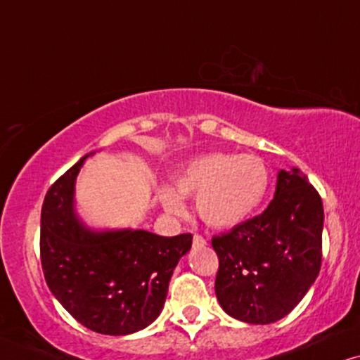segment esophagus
Instances as JSON below:
<instances>
[{"instance_id": "34e87169", "label": "esophagus", "mask_w": 360, "mask_h": 360, "mask_svg": "<svg viewBox=\"0 0 360 360\" xmlns=\"http://www.w3.org/2000/svg\"><path fill=\"white\" fill-rule=\"evenodd\" d=\"M205 243H207V240L202 236H199V233H195V236L193 237V245L194 247H204Z\"/></svg>"}]
</instances>
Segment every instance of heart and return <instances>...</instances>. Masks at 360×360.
<instances>
[{"mask_svg": "<svg viewBox=\"0 0 360 360\" xmlns=\"http://www.w3.org/2000/svg\"><path fill=\"white\" fill-rule=\"evenodd\" d=\"M174 186L176 191H161L167 212L183 215L181 198H198V212L205 224L232 227L260 205L270 186V171L255 155L214 153L189 162Z\"/></svg>", "mask_w": 360, "mask_h": 360, "instance_id": "b5f03b06", "label": "heart"}]
</instances>
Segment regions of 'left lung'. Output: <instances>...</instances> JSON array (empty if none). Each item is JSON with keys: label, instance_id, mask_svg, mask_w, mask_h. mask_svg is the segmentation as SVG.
<instances>
[{"label": "left lung", "instance_id": "1", "mask_svg": "<svg viewBox=\"0 0 360 360\" xmlns=\"http://www.w3.org/2000/svg\"><path fill=\"white\" fill-rule=\"evenodd\" d=\"M323 220V200L308 177L281 169L260 215L212 237L215 295L225 313L250 324L290 314L319 273Z\"/></svg>", "mask_w": 360, "mask_h": 360}]
</instances>
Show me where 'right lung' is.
<instances>
[{"mask_svg":"<svg viewBox=\"0 0 360 360\" xmlns=\"http://www.w3.org/2000/svg\"><path fill=\"white\" fill-rule=\"evenodd\" d=\"M85 158L47 191L41 210V265L46 283L85 328L124 336L151 324L165 304L172 270L191 233L160 237L146 230L95 233L80 227L74 181Z\"/></svg>","mask_w":360,"mask_h":360,"instance_id":"obj_1","label":"right lung"}]
</instances>
